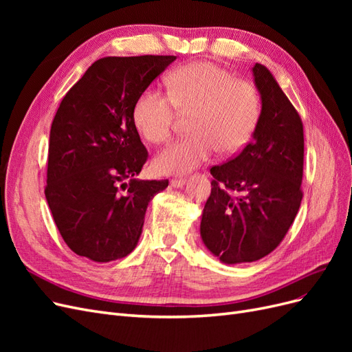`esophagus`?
I'll return each instance as SVG.
<instances>
[{"mask_svg":"<svg viewBox=\"0 0 352 352\" xmlns=\"http://www.w3.org/2000/svg\"><path fill=\"white\" fill-rule=\"evenodd\" d=\"M170 185H172L173 188H182L185 185V179L184 177H175L170 180Z\"/></svg>","mask_w":352,"mask_h":352,"instance_id":"34e87169","label":"esophagus"}]
</instances>
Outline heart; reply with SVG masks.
Segmentation results:
<instances>
[{"label":"heart","instance_id":"b5f03b06","mask_svg":"<svg viewBox=\"0 0 352 352\" xmlns=\"http://www.w3.org/2000/svg\"><path fill=\"white\" fill-rule=\"evenodd\" d=\"M168 94L155 88L138 97L132 119L151 144L170 140L177 117L189 116V136L170 144L153 162L157 173L180 175L208 162L216 150L236 154L250 142L261 116L257 88L207 61L190 63L167 78Z\"/></svg>","mask_w":352,"mask_h":352}]
</instances>
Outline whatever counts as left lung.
Here are the masks:
<instances>
[{
	"label": "left lung",
	"mask_w": 352,
	"mask_h": 352,
	"mask_svg": "<svg viewBox=\"0 0 352 352\" xmlns=\"http://www.w3.org/2000/svg\"><path fill=\"white\" fill-rule=\"evenodd\" d=\"M261 116L252 141L212 166L201 220L206 247L226 264L257 261L279 247L302 199L304 129L300 114L263 65L252 67Z\"/></svg>",
	"instance_id": "obj_1"
}]
</instances>
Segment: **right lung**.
Wrapping results in <instances>:
<instances>
[{"label":"right lung","mask_w":352,"mask_h":352,"mask_svg":"<svg viewBox=\"0 0 352 352\" xmlns=\"http://www.w3.org/2000/svg\"><path fill=\"white\" fill-rule=\"evenodd\" d=\"M175 56L104 57L61 100L50 132L45 198L67 247L107 263L131 254L148 202L168 180H140L148 151L132 111Z\"/></svg>","instance_id":"1"}]
</instances>
